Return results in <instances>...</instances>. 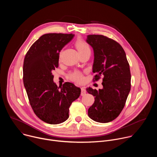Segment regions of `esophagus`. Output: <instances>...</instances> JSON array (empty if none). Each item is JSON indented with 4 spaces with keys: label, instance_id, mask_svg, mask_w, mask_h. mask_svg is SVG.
<instances>
[{
    "label": "esophagus",
    "instance_id": "esophagus-1",
    "mask_svg": "<svg viewBox=\"0 0 157 157\" xmlns=\"http://www.w3.org/2000/svg\"><path fill=\"white\" fill-rule=\"evenodd\" d=\"M85 94H86V89L84 87H81V95L82 96H83Z\"/></svg>",
    "mask_w": 157,
    "mask_h": 157
}]
</instances>
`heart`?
<instances>
[{
	"label": "heart",
	"instance_id": "heart-1",
	"mask_svg": "<svg viewBox=\"0 0 157 157\" xmlns=\"http://www.w3.org/2000/svg\"><path fill=\"white\" fill-rule=\"evenodd\" d=\"M75 44L80 55L86 52H91L89 44L85 41H84L82 39L80 38H78L76 40ZM60 56H61V53L59 55V58H60ZM70 78L71 80L78 82H81L83 81V76L82 74L79 71H75L73 73H71L70 75Z\"/></svg>",
	"mask_w": 157,
	"mask_h": 157
}]
</instances>
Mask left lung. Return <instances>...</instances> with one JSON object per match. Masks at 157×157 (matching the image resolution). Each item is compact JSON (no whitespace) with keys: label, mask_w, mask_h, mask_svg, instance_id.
Returning <instances> with one entry per match:
<instances>
[{"label":"left lung","mask_w":157,"mask_h":157,"mask_svg":"<svg viewBox=\"0 0 157 157\" xmlns=\"http://www.w3.org/2000/svg\"><path fill=\"white\" fill-rule=\"evenodd\" d=\"M86 41L94 50L93 81L103 76L102 89H86L95 98L88 116L96 122L107 123L116 119L125 106L131 87L129 64L123 48L115 40L101 35H89Z\"/></svg>","instance_id":"8db88e82"}]
</instances>
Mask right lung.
Instances as JSON below:
<instances>
[{"mask_svg": "<svg viewBox=\"0 0 157 157\" xmlns=\"http://www.w3.org/2000/svg\"><path fill=\"white\" fill-rule=\"evenodd\" d=\"M74 35L47 33L27 52L24 61L23 80L30 105L36 116L50 124H61L69 117V108L81 89L66 82L58 87L52 71L58 67L59 55Z\"/></svg>", "mask_w": 157, "mask_h": 157, "instance_id": "1", "label": "right lung"}]
</instances>
